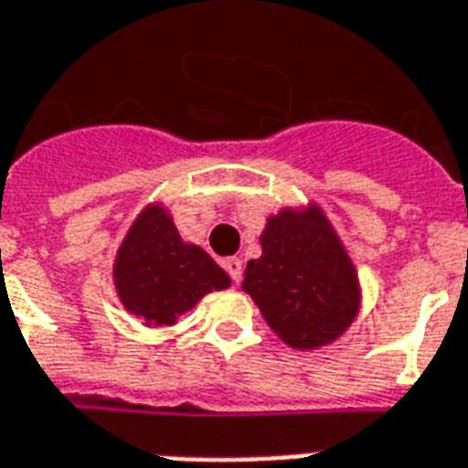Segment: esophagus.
Here are the masks:
<instances>
[{
  "mask_svg": "<svg viewBox=\"0 0 468 468\" xmlns=\"http://www.w3.org/2000/svg\"><path fill=\"white\" fill-rule=\"evenodd\" d=\"M223 267H226V271L230 274V279H233L235 284L242 279V260H238V257H228L226 262H223Z\"/></svg>",
  "mask_w": 468,
  "mask_h": 468,
  "instance_id": "esophagus-1",
  "label": "esophagus"
}]
</instances>
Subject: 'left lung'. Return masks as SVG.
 <instances>
[{
    "mask_svg": "<svg viewBox=\"0 0 468 468\" xmlns=\"http://www.w3.org/2000/svg\"><path fill=\"white\" fill-rule=\"evenodd\" d=\"M262 257L250 260L242 292L267 325L293 349H318L340 337L359 313V279L323 208H282L267 218Z\"/></svg>",
    "mask_w": 468,
    "mask_h": 468,
    "instance_id": "1",
    "label": "left lung"
}]
</instances>
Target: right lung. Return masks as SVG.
I'll list each match as a JSON object with an SVG mask.
<instances>
[{
  "label": "right lung",
  "mask_w": 468,
  "mask_h": 468,
  "mask_svg": "<svg viewBox=\"0 0 468 468\" xmlns=\"http://www.w3.org/2000/svg\"><path fill=\"white\" fill-rule=\"evenodd\" d=\"M113 284L143 325H175L206 293L223 292L230 277L198 245L184 242L162 204L145 206L121 242Z\"/></svg>",
  "instance_id": "right-lung-1"
}]
</instances>
